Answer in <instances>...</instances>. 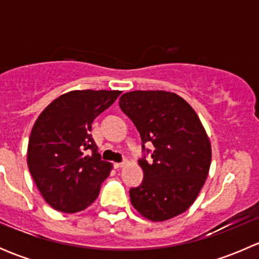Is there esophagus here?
Returning <instances> with one entry per match:
<instances>
[{
	"label": "esophagus",
	"mask_w": 259,
	"mask_h": 259,
	"mask_svg": "<svg viewBox=\"0 0 259 259\" xmlns=\"http://www.w3.org/2000/svg\"><path fill=\"white\" fill-rule=\"evenodd\" d=\"M124 165H125V161H122V163H115V164H114V166H115V168H116V169L122 168V166H124Z\"/></svg>",
	"instance_id": "34e87169"
}]
</instances>
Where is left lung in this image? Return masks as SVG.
<instances>
[{
  "label": "left lung",
  "instance_id": "left-lung-1",
  "mask_svg": "<svg viewBox=\"0 0 259 259\" xmlns=\"http://www.w3.org/2000/svg\"><path fill=\"white\" fill-rule=\"evenodd\" d=\"M145 143H153V163L139 160L144 171L130 200L143 217L164 222L184 213L204 185L211 161L210 140L192 106L174 93L130 91L119 101ZM149 153V150H146Z\"/></svg>",
  "mask_w": 259,
  "mask_h": 259
}]
</instances>
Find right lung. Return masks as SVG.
Wrapping results in <instances>:
<instances>
[{
	"instance_id": "1",
	"label": "right lung",
	"mask_w": 259,
	"mask_h": 259,
	"mask_svg": "<svg viewBox=\"0 0 259 259\" xmlns=\"http://www.w3.org/2000/svg\"><path fill=\"white\" fill-rule=\"evenodd\" d=\"M121 94L119 90H74L55 99L31 130L27 165L49 205L76 213L93 204L113 164L101 159L91 124Z\"/></svg>"
}]
</instances>
